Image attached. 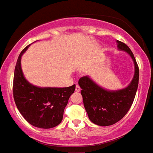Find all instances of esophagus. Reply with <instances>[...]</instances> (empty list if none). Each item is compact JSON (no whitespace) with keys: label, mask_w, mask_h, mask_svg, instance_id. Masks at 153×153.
Segmentation results:
<instances>
[{"label":"esophagus","mask_w":153,"mask_h":153,"mask_svg":"<svg viewBox=\"0 0 153 153\" xmlns=\"http://www.w3.org/2000/svg\"><path fill=\"white\" fill-rule=\"evenodd\" d=\"M75 90H76V92H80V91H81V88H80V86H79L78 85H76Z\"/></svg>","instance_id":"1"}]
</instances>
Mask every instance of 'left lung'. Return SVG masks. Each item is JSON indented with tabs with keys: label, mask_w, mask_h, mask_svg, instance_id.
<instances>
[{
	"label": "left lung",
	"mask_w": 153,
	"mask_h": 153,
	"mask_svg": "<svg viewBox=\"0 0 153 153\" xmlns=\"http://www.w3.org/2000/svg\"><path fill=\"white\" fill-rule=\"evenodd\" d=\"M119 51L126 52L133 60L134 74L126 88L109 90L102 88L89 76L80 78L78 84L88 117L93 123L100 126H112L121 120L130 110L139 85V71L135 58L126 45L117 41Z\"/></svg>",
	"instance_id": "obj_1"
}]
</instances>
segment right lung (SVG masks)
Masks as SVG:
<instances>
[{"mask_svg": "<svg viewBox=\"0 0 153 153\" xmlns=\"http://www.w3.org/2000/svg\"><path fill=\"white\" fill-rule=\"evenodd\" d=\"M27 45L18 58L14 74L13 94L15 104L24 119L41 129L57 126L63 120L64 108L76 85L69 87H39L31 84L23 76L21 59Z\"/></svg>", "mask_w": 153, "mask_h": 153, "instance_id": "add662e5", "label": "right lung"}]
</instances>
